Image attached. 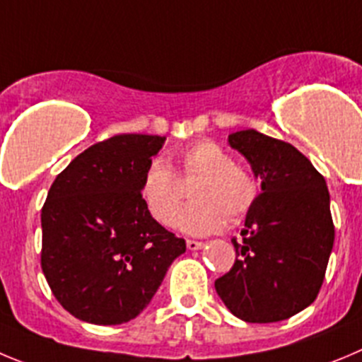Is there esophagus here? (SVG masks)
Listing matches in <instances>:
<instances>
[{
    "instance_id": "obj_1",
    "label": "esophagus",
    "mask_w": 362,
    "mask_h": 362,
    "mask_svg": "<svg viewBox=\"0 0 362 362\" xmlns=\"http://www.w3.org/2000/svg\"><path fill=\"white\" fill-rule=\"evenodd\" d=\"M185 245H187L189 250H202V248H204V243L194 241V239H187V243H185Z\"/></svg>"
}]
</instances>
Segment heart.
Instances as JSON below:
<instances>
[{"label": "heart", "mask_w": 362, "mask_h": 362, "mask_svg": "<svg viewBox=\"0 0 362 362\" xmlns=\"http://www.w3.org/2000/svg\"><path fill=\"white\" fill-rule=\"evenodd\" d=\"M178 178L162 160L150 162L141 180V198L148 212L162 225H170L184 200L180 182H198L191 189V205L177 216L182 232L209 235L238 223L257 198L252 175L232 160V155L214 141H198L177 157Z\"/></svg>", "instance_id": "heart-1"}]
</instances>
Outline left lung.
Here are the masks:
<instances>
[{
    "instance_id": "8db88e82",
    "label": "left lung",
    "mask_w": 362,
    "mask_h": 362,
    "mask_svg": "<svg viewBox=\"0 0 362 362\" xmlns=\"http://www.w3.org/2000/svg\"><path fill=\"white\" fill-rule=\"evenodd\" d=\"M228 144L261 178V194L241 239H232L238 257L216 293L243 322H282L309 307L325 279L334 246L329 189L293 144L253 128L230 134Z\"/></svg>"
}]
</instances>
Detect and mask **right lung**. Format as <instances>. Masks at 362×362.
Instances as JSON below:
<instances>
[{
    "label": "right lung",
    "instance_id": "obj_1",
    "mask_svg": "<svg viewBox=\"0 0 362 362\" xmlns=\"http://www.w3.org/2000/svg\"><path fill=\"white\" fill-rule=\"evenodd\" d=\"M165 137L121 134L87 148L57 175L40 212V266L74 318L121 325L151 302L185 241L158 225L141 180Z\"/></svg>",
    "mask_w": 362,
    "mask_h": 362
}]
</instances>
